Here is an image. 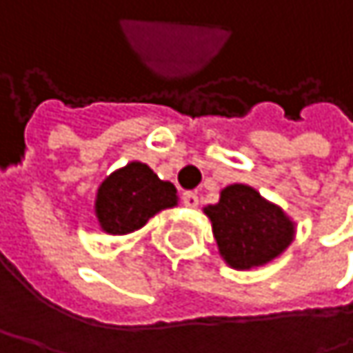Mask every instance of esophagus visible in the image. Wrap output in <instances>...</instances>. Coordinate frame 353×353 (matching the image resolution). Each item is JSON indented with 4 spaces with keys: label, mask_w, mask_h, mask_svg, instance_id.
Here are the masks:
<instances>
[{
    "label": "esophagus",
    "mask_w": 353,
    "mask_h": 353,
    "mask_svg": "<svg viewBox=\"0 0 353 353\" xmlns=\"http://www.w3.org/2000/svg\"><path fill=\"white\" fill-rule=\"evenodd\" d=\"M181 202H183L185 206H190V208H196V206H198V194H194V192H183V194H181Z\"/></svg>",
    "instance_id": "34e87169"
}]
</instances>
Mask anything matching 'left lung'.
Returning <instances> with one entry per match:
<instances>
[{
  "instance_id": "obj_1",
  "label": "left lung",
  "mask_w": 353,
  "mask_h": 353,
  "mask_svg": "<svg viewBox=\"0 0 353 353\" xmlns=\"http://www.w3.org/2000/svg\"><path fill=\"white\" fill-rule=\"evenodd\" d=\"M223 259L237 270L263 265L294 237V223L245 183L227 185L219 204L204 208Z\"/></svg>"
}]
</instances>
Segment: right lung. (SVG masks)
<instances>
[{"instance_id":"add662e5","label":"right lung","mask_w":353,"mask_h":353,"mask_svg":"<svg viewBox=\"0 0 353 353\" xmlns=\"http://www.w3.org/2000/svg\"><path fill=\"white\" fill-rule=\"evenodd\" d=\"M177 190L172 181L139 161L108 176L96 198V214L100 227L110 235H128L147 225V221L163 208L177 204Z\"/></svg>"}]
</instances>
